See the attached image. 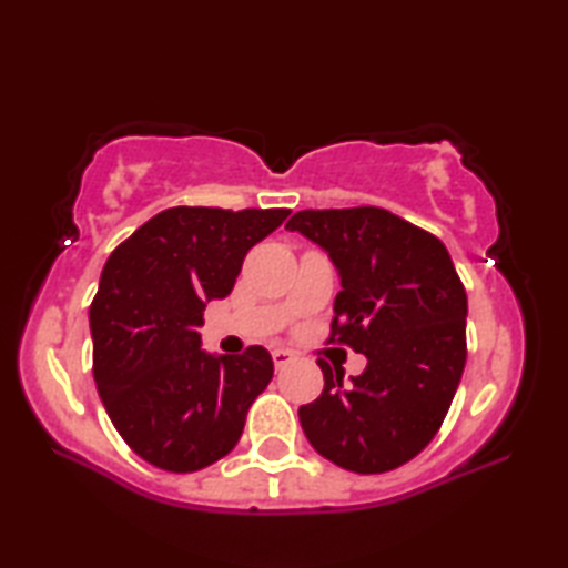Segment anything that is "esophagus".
Returning a JSON list of instances; mask_svg holds the SVG:
<instances>
[{"label":"esophagus","instance_id":"34e87169","mask_svg":"<svg viewBox=\"0 0 568 568\" xmlns=\"http://www.w3.org/2000/svg\"><path fill=\"white\" fill-rule=\"evenodd\" d=\"M291 361H293V353H291V351H285V348H275V351H273L275 368H283V365H287Z\"/></svg>","mask_w":568,"mask_h":568}]
</instances>
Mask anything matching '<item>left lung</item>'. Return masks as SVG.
<instances>
[{
	"mask_svg": "<svg viewBox=\"0 0 568 568\" xmlns=\"http://www.w3.org/2000/svg\"><path fill=\"white\" fill-rule=\"evenodd\" d=\"M285 227L338 267L328 343L368 358L351 383L318 361L323 393L297 410L307 440L355 474L408 464L438 434L466 365L468 301L446 245L373 205L301 210Z\"/></svg>",
	"mask_w": 568,
	"mask_h": 568,
	"instance_id": "8db88e82",
	"label": "left lung"
}]
</instances>
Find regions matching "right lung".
<instances>
[{
    "mask_svg": "<svg viewBox=\"0 0 568 568\" xmlns=\"http://www.w3.org/2000/svg\"><path fill=\"white\" fill-rule=\"evenodd\" d=\"M285 207H168L112 250L90 305L92 373L110 420L134 454L172 474L215 464L243 436L273 378L263 345L200 348L203 311L233 291L247 250Z\"/></svg>",
    "mask_w": 568,
    "mask_h": 568,
    "instance_id": "obj_1",
    "label": "right lung"
}]
</instances>
